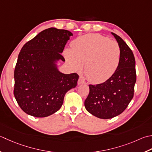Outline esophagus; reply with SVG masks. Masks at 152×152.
Masks as SVG:
<instances>
[{
  "mask_svg": "<svg viewBox=\"0 0 152 152\" xmlns=\"http://www.w3.org/2000/svg\"><path fill=\"white\" fill-rule=\"evenodd\" d=\"M85 81L84 80H83L82 78H80L79 79H78V85H81V84H85Z\"/></svg>",
  "mask_w": 152,
  "mask_h": 152,
  "instance_id": "esophagus-1",
  "label": "esophagus"
}]
</instances>
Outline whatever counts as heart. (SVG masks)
<instances>
[{"mask_svg":"<svg viewBox=\"0 0 152 152\" xmlns=\"http://www.w3.org/2000/svg\"><path fill=\"white\" fill-rule=\"evenodd\" d=\"M72 49L64 50V56L74 70H84L93 84H101L113 76L120 63L121 51L118 44L97 34H89L74 39Z\"/></svg>","mask_w":152,"mask_h":152,"instance_id":"b5f03b06","label":"heart"}]
</instances>
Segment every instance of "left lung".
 Returning <instances> with one entry per match:
<instances>
[{"label": "left lung", "instance_id": "1", "mask_svg": "<svg viewBox=\"0 0 152 152\" xmlns=\"http://www.w3.org/2000/svg\"><path fill=\"white\" fill-rule=\"evenodd\" d=\"M121 51L117 70L111 78L102 84L89 85L90 93L84 102L86 109L94 116L103 119L121 114L134 96L136 81L135 58L132 50L124 40L111 32Z\"/></svg>", "mask_w": 152, "mask_h": 152}]
</instances>
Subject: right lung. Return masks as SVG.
<instances>
[{
	"label": "right lung",
	"mask_w": 152,
	"mask_h": 152,
	"mask_svg": "<svg viewBox=\"0 0 152 152\" xmlns=\"http://www.w3.org/2000/svg\"><path fill=\"white\" fill-rule=\"evenodd\" d=\"M73 34L65 29H45L21 49L14 70V95L20 108L35 117L58 111L68 91L75 88L79 76L58 68L65 60L61 53Z\"/></svg>",
	"instance_id": "1"
}]
</instances>
